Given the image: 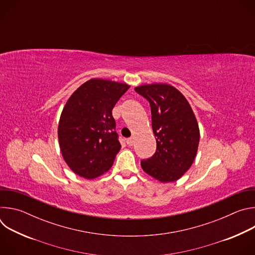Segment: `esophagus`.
Instances as JSON below:
<instances>
[{
    "instance_id": "esophagus-1",
    "label": "esophagus",
    "mask_w": 255,
    "mask_h": 255,
    "mask_svg": "<svg viewBox=\"0 0 255 255\" xmlns=\"http://www.w3.org/2000/svg\"><path fill=\"white\" fill-rule=\"evenodd\" d=\"M134 142H135V140H134L133 137H130V138L126 139V143H127V145H129V146H132V145L134 144Z\"/></svg>"
}]
</instances>
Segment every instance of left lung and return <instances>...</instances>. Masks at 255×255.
I'll return each instance as SVG.
<instances>
[{"label": "left lung", "instance_id": "1", "mask_svg": "<svg viewBox=\"0 0 255 255\" xmlns=\"http://www.w3.org/2000/svg\"><path fill=\"white\" fill-rule=\"evenodd\" d=\"M135 91L149 102L156 139V151L141 160L142 169L161 183L175 181L197 155L200 130L196 116L185 96L170 85H143Z\"/></svg>", "mask_w": 255, "mask_h": 255}]
</instances>
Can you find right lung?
<instances>
[{
  "label": "right lung",
  "instance_id": "1",
  "mask_svg": "<svg viewBox=\"0 0 255 255\" xmlns=\"http://www.w3.org/2000/svg\"><path fill=\"white\" fill-rule=\"evenodd\" d=\"M129 88L92 79L67 100L59 119L58 141L63 159L78 175L92 179L113 165L121 144L112 110Z\"/></svg>",
  "mask_w": 255,
  "mask_h": 255
}]
</instances>
